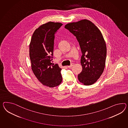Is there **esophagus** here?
<instances>
[{
    "instance_id": "34e87169",
    "label": "esophagus",
    "mask_w": 128,
    "mask_h": 128,
    "mask_svg": "<svg viewBox=\"0 0 128 128\" xmlns=\"http://www.w3.org/2000/svg\"><path fill=\"white\" fill-rule=\"evenodd\" d=\"M73 66H74V63H72L70 66H67V67H68V68H71V67H72Z\"/></svg>"
}]
</instances>
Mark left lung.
Returning <instances> with one entry per match:
<instances>
[{
	"mask_svg": "<svg viewBox=\"0 0 128 128\" xmlns=\"http://www.w3.org/2000/svg\"><path fill=\"white\" fill-rule=\"evenodd\" d=\"M64 27L76 37L82 52V69L78 75V80L84 85L93 84L105 68L107 49L102 33L87 20L67 24Z\"/></svg>",
	"mask_w": 128,
	"mask_h": 128,
	"instance_id": "left-lung-1",
	"label": "left lung"
}]
</instances>
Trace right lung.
<instances>
[{"instance_id": "obj_1", "label": "right lung", "mask_w": 128, "mask_h": 128, "mask_svg": "<svg viewBox=\"0 0 128 128\" xmlns=\"http://www.w3.org/2000/svg\"><path fill=\"white\" fill-rule=\"evenodd\" d=\"M60 23L49 22L34 31L29 46V55L34 74L42 84L53 88L62 81V69L52 62L55 34L62 26Z\"/></svg>"}]
</instances>
